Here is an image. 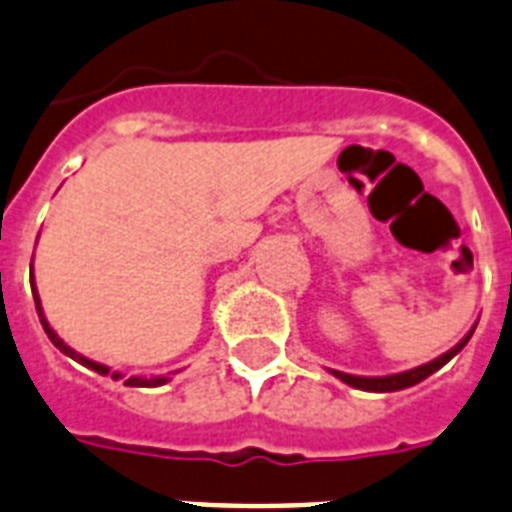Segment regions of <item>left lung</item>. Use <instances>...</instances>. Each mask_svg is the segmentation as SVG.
<instances>
[{
  "instance_id": "left-lung-1",
  "label": "left lung",
  "mask_w": 512,
  "mask_h": 512,
  "mask_svg": "<svg viewBox=\"0 0 512 512\" xmlns=\"http://www.w3.org/2000/svg\"><path fill=\"white\" fill-rule=\"evenodd\" d=\"M475 327L470 333L464 335L462 341L456 343L454 349H448L446 354H440L438 360L427 362V365H419V368L405 370V373H395V376H351V373H341V370H333L335 378H341L343 384L354 386V389H365V392H400V389H408V386L419 384L427 376H432L435 370H440L448 360H454L456 354L467 346V341L473 338Z\"/></svg>"
}]
</instances>
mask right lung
I'll use <instances>...</instances> for the list:
<instances>
[{"mask_svg":"<svg viewBox=\"0 0 512 512\" xmlns=\"http://www.w3.org/2000/svg\"><path fill=\"white\" fill-rule=\"evenodd\" d=\"M31 292H34V303H37L39 322H42V327H45V333H48V338H50V341H53V346H56V349L64 351L66 357H72V360H77V362H80V365H85V368L96 370V373H101V376H109L112 370H109L107 365H101V362H93V360H88V357H83V354H77V351L69 349V346H66V343L61 341V338H58V333H56V330H53V327L48 325V319H45V314H42V303H39L37 290L31 287ZM112 378H123V376H120V373H112ZM166 381H169V376H158V378H139V376H131V378H128V381H126V386H161V384H166Z\"/></svg>","mask_w":512,"mask_h":512,"instance_id":"obj_1","label":"right lung"}]
</instances>
